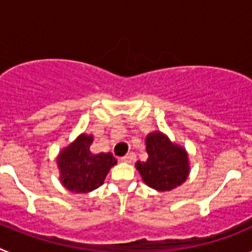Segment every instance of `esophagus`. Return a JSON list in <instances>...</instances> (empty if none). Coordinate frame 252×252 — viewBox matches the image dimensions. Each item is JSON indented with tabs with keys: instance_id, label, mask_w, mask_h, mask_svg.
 I'll return each instance as SVG.
<instances>
[{
	"instance_id": "obj_1",
	"label": "esophagus",
	"mask_w": 252,
	"mask_h": 252,
	"mask_svg": "<svg viewBox=\"0 0 252 252\" xmlns=\"http://www.w3.org/2000/svg\"><path fill=\"white\" fill-rule=\"evenodd\" d=\"M135 158H136V157H135V154L130 153V154H127V155H125V157L122 158L121 160L124 162H128V164H130V162H132L133 160H135Z\"/></svg>"
}]
</instances>
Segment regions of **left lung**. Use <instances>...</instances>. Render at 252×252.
Returning <instances> with one entry per match:
<instances>
[{
	"label": "left lung",
	"instance_id": "obj_1",
	"mask_svg": "<svg viewBox=\"0 0 252 252\" xmlns=\"http://www.w3.org/2000/svg\"><path fill=\"white\" fill-rule=\"evenodd\" d=\"M146 161H136L142 182L159 192H169L188 179L190 173L186 148L171 141L161 131H153L145 137Z\"/></svg>",
	"mask_w": 252,
	"mask_h": 252
}]
</instances>
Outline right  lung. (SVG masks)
Returning a JSON list of instances; mask_svg holds the SVG:
<instances>
[{
	"label": "right lung",
	"mask_w": 252,
	"mask_h": 252,
	"mask_svg": "<svg viewBox=\"0 0 252 252\" xmlns=\"http://www.w3.org/2000/svg\"><path fill=\"white\" fill-rule=\"evenodd\" d=\"M93 139L92 133H81L58 154L59 180L69 192H92L104 183L108 171L117 164L111 153H91Z\"/></svg>",
	"instance_id": "add662e5"
}]
</instances>
